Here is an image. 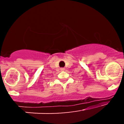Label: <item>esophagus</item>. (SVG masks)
I'll return each mask as SVG.
<instances>
[{"mask_svg": "<svg viewBox=\"0 0 124 124\" xmlns=\"http://www.w3.org/2000/svg\"><path fill=\"white\" fill-rule=\"evenodd\" d=\"M60 70L61 71H64V70H65V68H60Z\"/></svg>", "mask_w": 124, "mask_h": 124, "instance_id": "esophagus-1", "label": "esophagus"}]
</instances>
